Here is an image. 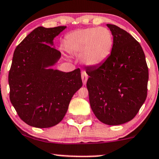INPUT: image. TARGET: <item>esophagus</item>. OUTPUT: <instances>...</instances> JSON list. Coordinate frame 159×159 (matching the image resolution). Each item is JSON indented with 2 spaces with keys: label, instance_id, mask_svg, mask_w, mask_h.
Wrapping results in <instances>:
<instances>
[{
  "label": "esophagus",
  "instance_id": "1",
  "mask_svg": "<svg viewBox=\"0 0 159 159\" xmlns=\"http://www.w3.org/2000/svg\"><path fill=\"white\" fill-rule=\"evenodd\" d=\"M81 78H82V81H83V84L85 85L86 84H87V79H88V75L85 72H82Z\"/></svg>",
  "mask_w": 159,
  "mask_h": 159
}]
</instances>
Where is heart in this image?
I'll return each mask as SVG.
<instances>
[{
    "instance_id": "1",
    "label": "heart",
    "mask_w": 159,
    "mask_h": 159,
    "mask_svg": "<svg viewBox=\"0 0 159 159\" xmlns=\"http://www.w3.org/2000/svg\"><path fill=\"white\" fill-rule=\"evenodd\" d=\"M112 43V33L105 27L77 30L65 38L66 49L73 53H83V60L89 66L104 62L110 54Z\"/></svg>"
}]
</instances>
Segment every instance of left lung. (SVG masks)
I'll use <instances>...</instances> for the list:
<instances>
[{"instance_id":"left-lung-1","label":"left lung","mask_w":159,"mask_h":159,"mask_svg":"<svg viewBox=\"0 0 159 159\" xmlns=\"http://www.w3.org/2000/svg\"><path fill=\"white\" fill-rule=\"evenodd\" d=\"M113 36L111 54L87 69L89 104L99 121L119 125L131 121L147 95L148 67L140 43L127 31L107 24Z\"/></svg>"}]
</instances>
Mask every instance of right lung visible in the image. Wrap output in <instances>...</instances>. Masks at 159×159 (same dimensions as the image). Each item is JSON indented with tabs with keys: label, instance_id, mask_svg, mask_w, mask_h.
<instances>
[{
	"label": "right lung",
	"instance_id": "obj_1",
	"mask_svg": "<svg viewBox=\"0 0 159 159\" xmlns=\"http://www.w3.org/2000/svg\"><path fill=\"white\" fill-rule=\"evenodd\" d=\"M66 27L35 29L13 54L9 98L20 119L32 127L48 128L61 122L82 87L79 68L70 72L45 69L60 58V52L48 43Z\"/></svg>",
	"mask_w": 159,
	"mask_h": 159
}]
</instances>
